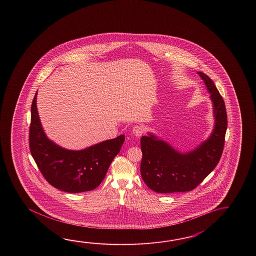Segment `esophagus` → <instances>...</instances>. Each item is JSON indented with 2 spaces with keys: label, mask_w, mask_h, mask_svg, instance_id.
Segmentation results:
<instances>
[{
  "label": "esophagus",
  "mask_w": 256,
  "mask_h": 256,
  "mask_svg": "<svg viewBox=\"0 0 256 256\" xmlns=\"http://www.w3.org/2000/svg\"><path fill=\"white\" fill-rule=\"evenodd\" d=\"M132 134L136 136V137H141L144 134V128L140 126H136L132 128Z\"/></svg>",
  "instance_id": "1"
}]
</instances>
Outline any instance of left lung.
<instances>
[{
    "label": "left lung",
    "instance_id": "obj_1",
    "mask_svg": "<svg viewBox=\"0 0 256 256\" xmlns=\"http://www.w3.org/2000/svg\"><path fill=\"white\" fill-rule=\"evenodd\" d=\"M212 102L214 128L207 140L194 150L182 152L168 142L148 132L141 138V176L147 186L158 193L194 190L216 168L222 154L227 114L225 104L214 82L202 73Z\"/></svg>",
    "mask_w": 256,
    "mask_h": 256
}]
</instances>
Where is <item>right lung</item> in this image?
<instances>
[{
  "label": "right lung",
  "instance_id": "1",
  "mask_svg": "<svg viewBox=\"0 0 256 256\" xmlns=\"http://www.w3.org/2000/svg\"><path fill=\"white\" fill-rule=\"evenodd\" d=\"M36 93L31 106L29 147L40 172L50 185L68 193L96 188L124 142V134L82 150H68L51 141L44 130Z\"/></svg>",
  "mask_w": 256,
  "mask_h": 256
}]
</instances>
